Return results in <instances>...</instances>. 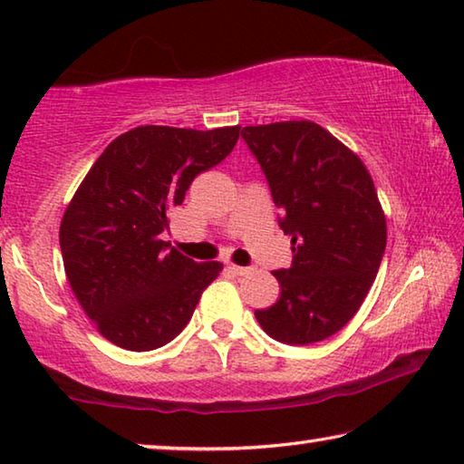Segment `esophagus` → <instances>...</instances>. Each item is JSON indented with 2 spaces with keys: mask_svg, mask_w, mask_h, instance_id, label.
<instances>
[{
  "mask_svg": "<svg viewBox=\"0 0 464 464\" xmlns=\"http://www.w3.org/2000/svg\"><path fill=\"white\" fill-rule=\"evenodd\" d=\"M227 269H230V272H232V274H237V276H245V274H248V267L237 266V263H227Z\"/></svg>",
  "mask_w": 464,
  "mask_h": 464,
  "instance_id": "1",
  "label": "esophagus"
}]
</instances>
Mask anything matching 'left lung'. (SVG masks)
<instances>
[{
  "label": "left lung",
  "mask_w": 464,
  "mask_h": 464,
  "mask_svg": "<svg viewBox=\"0 0 464 464\" xmlns=\"http://www.w3.org/2000/svg\"><path fill=\"white\" fill-rule=\"evenodd\" d=\"M282 211L292 266L280 298L255 317L284 344H313L361 309L386 251V216L359 155L309 120L242 128Z\"/></svg>",
  "instance_id": "left-lung-1"
}]
</instances>
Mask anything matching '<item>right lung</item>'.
I'll use <instances>...</instances> for the list:
<instances>
[{"label":"right lung","instance_id":"1","mask_svg":"<svg viewBox=\"0 0 464 464\" xmlns=\"http://www.w3.org/2000/svg\"><path fill=\"white\" fill-rule=\"evenodd\" d=\"M240 126H139L92 163L60 224L70 288L99 334L126 351L168 344L190 322L222 263H197L169 242V213L205 169L224 161Z\"/></svg>","mask_w":464,"mask_h":464}]
</instances>
